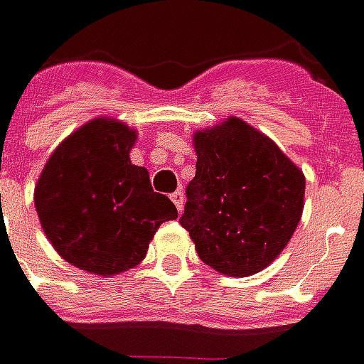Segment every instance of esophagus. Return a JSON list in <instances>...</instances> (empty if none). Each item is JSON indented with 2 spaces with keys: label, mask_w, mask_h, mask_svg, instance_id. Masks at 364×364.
Returning <instances> with one entry per match:
<instances>
[{
  "label": "esophagus",
  "mask_w": 364,
  "mask_h": 364,
  "mask_svg": "<svg viewBox=\"0 0 364 364\" xmlns=\"http://www.w3.org/2000/svg\"><path fill=\"white\" fill-rule=\"evenodd\" d=\"M171 201L175 203V207H177V211H181V209H183V201H185V197H183V191L171 193Z\"/></svg>",
  "instance_id": "esophagus-1"
}]
</instances>
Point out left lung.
I'll use <instances>...</instances> for the list:
<instances>
[{
	"label": "left lung",
	"mask_w": 364,
	"mask_h": 364,
	"mask_svg": "<svg viewBox=\"0 0 364 364\" xmlns=\"http://www.w3.org/2000/svg\"><path fill=\"white\" fill-rule=\"evenodd\" d=\"M197 171L183 229L205 265L231 277L265 269L295 233L305 175L263 133L231 117L195 135Z\"/></svg>",
	"instance_id": "8db88e82"
}]
</instances>
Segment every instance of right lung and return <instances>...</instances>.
Here are the masks:
<instances>
[{"instance_id": "right-lung-1", "label": "right lung", "mask_w": 364, "mask_h": 364, "mask_svg": "<svg viewBox=\"0 0 364 364\" xmlns=\"http://www.w3.org/2000/svg\"><path fill=\"white\" fill-rule=\"evenodd\" d=\"M135 131L95 119L53 151L36 187L47 239L68 263L93 275L139 265L159 225L177 219L147 169L129 161Z\"/></svg>"}]
</instances>
